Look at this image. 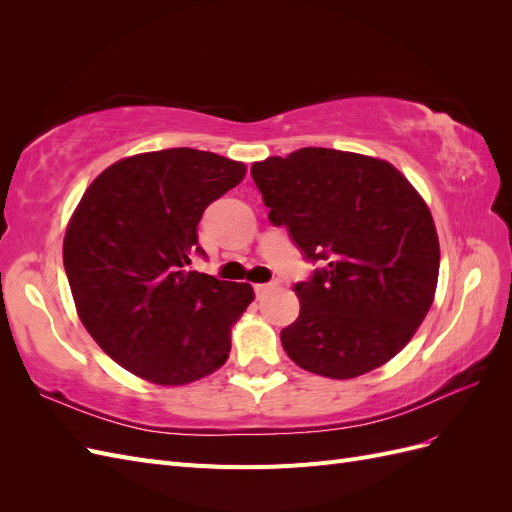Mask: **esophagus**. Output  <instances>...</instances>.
Here are the masks:
<instances>
[{
    "label": "esophagus",
    "mask_w": 512,
    "mask_h": 512,
    "mask_svg": "<svg viewBox=\"0 0 512 512\" xmlns=\"http://www.w3.org/2000/svg\"><path fill=\"white\" fill-rule=\"evenodd\" d=\"M273 288H277V282H267V284H256V286H254V290H256V297H265V294H267L269 290H273Z\"/></svg>",
    "instance_id": "obj_1"
}]
</instances>
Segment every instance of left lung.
I'll list each match as a JSON object with an SVG mask.
<instances>
[{"instance_id":"1","label":"left lung","mask_w":512,"mask_h":512,"mask_svg":"<svg viewBox=\"0 0 512 512\" xmlns=\"http://www.w3.org/2000/svg\"><path fill=\"white\" fill-rule=\"evenodd\" d=\"M273 226L320 265L294 284L301 312L282 331L299 367L335 380L391 361L427 316L440 243L410 181L384 160L303 147L252 166Z\"/></svg>"}]
</instances>
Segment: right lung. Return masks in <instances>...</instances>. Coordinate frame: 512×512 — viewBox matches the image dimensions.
Instances as JSON below:
<instances>
[{"mask_svg": "<svg viewBox=\"0 0 512 512\" xmlns=\"http://www.w3.org/2000/svg\"><path fill=\"white\" fill-rule=\"evenodd\" d=\"M245 166L190 147L108 166L76 207L64 267L76 312L98 346L132 374L177 386L205 378L230 352L250 284L188 271L205 209Z\"/></svg>", "mask_w": 512, "mask_h": 512, "instance_id": "right-lung-1", "label": "right lung"}]
</instances>
